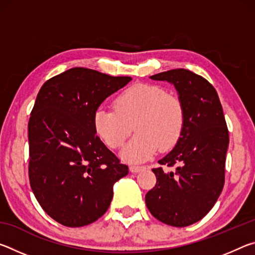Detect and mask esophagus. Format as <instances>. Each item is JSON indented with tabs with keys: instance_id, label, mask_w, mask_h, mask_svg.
<instances>
[{
	"instance_id": "1",
	"label": "esophagus",
	"mask_w": 255,
	"mask_h": 255,
	"mask_svg": "<svg viewBox=\"0 0 255 255\" xmlns=\"http://www.w3.org/2000/svg\"><path fill=\"white\" fill-rule=\"evenodd\" d=\"M141 169H143V166L140 165H136V164H132V165H130V167H129V170H130L132 173H136V172H139Z\"/></svg>"
}]
</instances>
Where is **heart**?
<instances>
[{"instance_id":"b5f03b06","label":"heart","mask_w":255,"mask_h":255,"mask_svg":"<svg viewBox=\"0 0 255 255\" xmlns=\"http://www.w3.org/2000/svg\"><path fill=\"white\" fill-rule=\"evenodd\" d=\"M115 110L98 108L93 115L97 136L110 148H119L132 131L137 132L123 149L128 161H145L159 147L169 150L178 143L184 127L182 102L173 94L149 84H135L115 99Z\"/></svg>"}]
</instances>
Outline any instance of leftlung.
Wrapping results in <instances>:
<instances>
[{
    "instance_id": "obj_1",
    "label": "left lung",
    "mask_w": 255,
    "mask_h": 255,
    "mask_svg": "<svg viewBox=\"0 0 255 255\" xmlns=\"http://www.w3.org/2000/svg\"><path fill=\"white\" fill-rule=\"evenodd\" d=\"M150 79L174 85L185 120L174 148L158 161L161 165L175 166V171L152 170L156 184L146 193V206L159 222L185 227L204 218L222 193L228 129L218 94L202 76L178 68Z\"/></svg>"
}]
</instances>
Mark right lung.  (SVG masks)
Returning a JSON list of instances; mask_svg holds the SVG:
<instances>
[{
	"instance_id": "right-lung-1",
	"label": "right lung",
	"mask_w": 255,
	"mask_h": 255,
	"mask_svg": "<svg viewBox=\"0 0 255 255\" xmlns=\"http://www.w3.org/2000/svg\"><path fill=\"white\" fill-rule=\"evenodd\" d=\"M130 81L74 67L46 81L38 93L28 124L30 185L46 214L64 226L100 218L114 184L128 174L97 136L93 115Z\"/></svg>"
}]
</instances>
